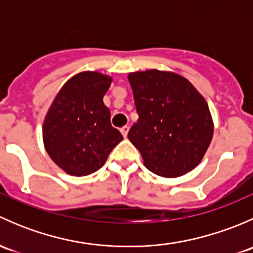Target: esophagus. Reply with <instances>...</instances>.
<instances>
[{"label": "esophagus", "instance_id": "34e87169", "mask_svg": "<svg viewBox=\"0 0 253 253\" xmlns=\"http://www.w3.org/2000/svg\"><path fill=\"white\" fill-rule=\"evenodd\" d=\"M120 131H121L122 136H124L125 138H126V137H127V134H128L129 127H128V126H124V127H121V128H120Z\"/></svg>", "mask_w": 253, "mask_h": 253}]
</instances>
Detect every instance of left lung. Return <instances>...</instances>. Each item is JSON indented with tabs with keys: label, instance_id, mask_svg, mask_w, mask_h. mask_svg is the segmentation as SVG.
I'll return each instance as SVG.
<instances>
[{
	"label": "left lung",
	"instance_id": "1",
	"mask_svg": "<svg viewBox=\"0 0 253 253\" xmlns=\"http://www.w3.org/2000/svg\"><path fill=\"white\" fill-rule=\"evenodd\" d=\"M138 120L128 139L142 154L145 168L172 178L195 169L213 138L214 124L208 104L188 79L175 72H132Z\"/></svg>",
	"mask_w": 253,
	"mask_h": 253
}]
</instances>
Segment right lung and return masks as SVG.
Wrapping results in <instances>:
<instances>
[{"label": "right lung", "instance_id": "right-lung-1", "mask_svg": "<svg viewBox=\"0 0 253 253\" xmlns=\"http://www.w3.org/2000/svg\"><path fill=\"white\" fill-rule=\"evenodd\" d=\"M111 76L84 71L68 79L48 108L42 141L52 162L66 174L86 176L98 171L124 139L110 124L103 98Z\"/></svg>", "mask_w": 253, "mask_h": 253}]
</instances>
